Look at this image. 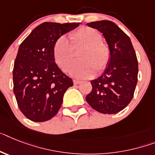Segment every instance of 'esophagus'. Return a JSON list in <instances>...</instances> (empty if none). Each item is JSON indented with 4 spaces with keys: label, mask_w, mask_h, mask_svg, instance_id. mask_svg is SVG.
I'll return each mask as SVG.
<instances>
[{
    "label": "esophagus",
    "mask_w": 155,
    "mask_h": 155,
    "mask_svg": "<svg viewBox=\"0 0 155 155\" xmlns=\"http://www.w3.org/2000/svg\"><path fill=\"white\" fill-rule=\"evenodd\" d=\"M81 82V81H80L74 80V85H78V84H80Z\"/></svg>",
    "instance_id": "esophagus-1"
}]
</instances>
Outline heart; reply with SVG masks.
I'll list each match as a JSON object with an SVG mask.
<instances>
[{"instance_id":"obj_1","label":"heart","mask_w":155,"mask_h":155,"mask_svg":"<svg viewBox=\"0 0 155 155\" xmlns=\"http://www.w3.org/2000/svg\"><path fill=\"white\" fill-rule=\"evenodd\" d=\"M71 42L66 36H60L54 44L53 55L58 66L63 71L68 69L74 58L75 50L83 48L79 54V62L74 64L69 73L75 78H89L95 74L96 70L102 72L110 60L109 48L102 43L101 35L97 30L82 27L70 35Z\"/></svg>"}]
</instances>
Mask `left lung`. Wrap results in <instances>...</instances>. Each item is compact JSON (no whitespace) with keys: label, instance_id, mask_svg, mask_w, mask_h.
Returning <instances> with one entry per match:
<instances>
[{"label":"left lung","instance_id":"obj_1","mask_svg":"<svg viewBox=\"0 0 155 155\" xmlns=\"http://www.w3.org/2000/svg\"><path fill=\"white\" fill-rule=\"evenodd\" d=\"M87 26L98 30L105 39L110 60L104 73L91 81L92 91L85 100L103 114H115L132 100L138 81V61L131 41L115 23L100 20Z\"/></svg>","mask_w":155,"mask_h":155}]
</instances>
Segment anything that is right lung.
Returning <instances> with one entry per match:
<instances>
[{
	"mask_svg": "<svg viewBox=\"0 0 155 155\" xmlns=\"http://www.w3.org/2000/svg\"><path fill=\"white\" fill-rule=\"evenodd\" d=\"M81 23L45 22L37 26L20 45L13 67V91L20 111L34 122L55 116L72 79L54 62V44L58 38Z\"/></svg>",
	"mask_w": 155,
	"mask_h": 155,
	"instance_id": "obj_1",
	"label": "right lung"
}]
</instances>
